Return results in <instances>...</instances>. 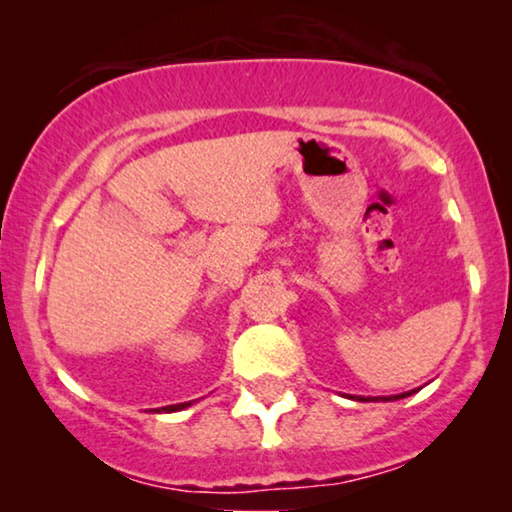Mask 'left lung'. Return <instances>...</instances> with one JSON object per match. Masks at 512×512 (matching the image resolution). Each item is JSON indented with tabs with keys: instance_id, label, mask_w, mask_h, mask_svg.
<instances>
[{
	"instance_id": "8db88e82",
	"label": "left lung",
	"mask_w": 512,
	"mask_h": 512,
	"mask_svg": "<svg viewBox=\"0 0 512 512\" xmlns=\"http://www.w3.org/2000/svg\"><path fill=\"white\" fill-rule=\"evenodd\" d=\"M412 394V391H408V394H401V396H389V398H384V401H396V398H405V396H410ZM361 401H363V398H361Z\"/></svg>"
}]
</instances>
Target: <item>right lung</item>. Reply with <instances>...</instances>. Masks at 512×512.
I'll list each match as a JSON object with an SVG mask.
<instances>
[{
    "label": "right lung",
    "instance_id": "obj_1",
    "mask_svg": "<svg viewBox=\"0 0 512 512\" xmlns=\"http://www.w3.org/2000/svg\"><path fill=\"white\" fill-rule=\"evenodd\" d=\"M188 405H191V403H177V405H167V408H163V410H153V412H177V410L188 408Z\"/></svg>",
    "mask_w": 512,
    "mask_h": 512
}]
</instances>
